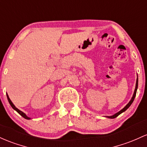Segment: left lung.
<instances>
[{
    "instance_id": "obj_1",
    "label": "left lung",
    "mask_w": 147,
    "mask_h": 147,
    "mask_svg": "<svg viewBox=\"0 0 147 147\" xmlns=\"http://www.w3.org/2000/svg\"><path fill=\"white\" fill-rule=\"evenodd\" d=\"M138 79H137V81H136V86H135V91H134L133 96V97H132L131 100H130V102H129L128 103V104L126 105V106H125V107L123 108V109H122L121 110L119 111V112L116 113L115 114H114V115H112V116H110V117H108V118H109V119H114V118H116V117H118V116L119 115V114H121V113H123V112H125V111L126 110V109H128V108L129 107H130V105H131L132 103H133V100H134V99H135V96H136V93H137V89H138Z\"/></svg>"
}]
</instances>
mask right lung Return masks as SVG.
<instances>
[{
	"instance_id": "1",
	"label": "right lung",
	"mask_w": 147,
	"mask_h": 147,
	"mask_svg": "<svg viewBox=\"0 0 147 147\" xmlns=\"http://www.w3.org/2000/svg\"><path fill=\"white\" fill-rule=\"evenodd\" d=\"M7 100H8V102H9V104H10V105H11V107H12V108H13V109H14V110H16L17 111V112L19 113V114H20L21 116H22V117H23L24 119H30V117H27L26 115V114L25 113H24L23 112H22V111H20L19 110V109H17V107H15V106L14 105V104L13 103H12V101H11V100L9 99V96H8V95H7Z\"/></svg>"
}]
</instances>
